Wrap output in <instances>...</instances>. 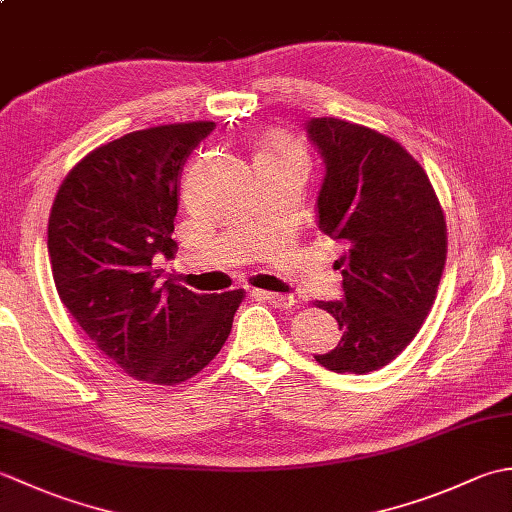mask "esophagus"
I'll list each match as a JSON object with an SVG mask.
<instances>
[{
  "label": "esophagus",
  "mask_w": 512,
  "mask_h": 512,
  "mask_svg": "<svg viewBox=\"0 0 512 512\" xmlns=\"http://www.w3.org/2000/svg\"><path fill=\"white\" fill-rule=\"evenodd\" d=\"M253 295L257 297V299H264V301H268L270 306H275V308H281V310H288V308H292L295 306V297L292 295H279V292H270V290H255Z\"/></svg>",
  "instance_id": "obj_1"
}]
</instances>
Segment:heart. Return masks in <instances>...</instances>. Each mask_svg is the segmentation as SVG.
<instances>
[{
	"label": "heart",
	"mask_w": 512,
	"mask_h": 512,
	"mask_svg": "<svg viewBox=\"0 0 512 512\" xmlns=\"http://www.w3.org/2000/svg\"><path fill=\"white\" fill-rule=\"evenodd\" d=\"M266 149H273V151H288V154H299V147L292 143L288 138H275V143L266 147Z\"/></svg>",
	"instance_id": "b5f03b06"
}]
</instances>
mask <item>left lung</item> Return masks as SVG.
Listing matches in <instances>:
<instances>
[{
    "mask_svg": "<svg viewBox=\"0 0 512 512\" xmlns=\"http://www.w3.org/2000/svg\"><path fill=\"white\" fill-rule=\"evenodd\" d=\"M321 151L319 231L345 255L341 301H314L343 336L314 356L336 374H367L405 350L429 317L447 262V222L420 162L394 138L341 118H312Z\"/></svg>",
    "mask_w": 512,
    "mask_h": 512,
    "instance_id": "left-lung-1",
    "label": "left lung"
}]
</instances>
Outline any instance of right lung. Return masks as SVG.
<instances>
[{"label": "right lung", "mask_w": 512, "mask_h": 512, "mask_svg": "<svg viewBox=\"0 0 512 512\" xmlns=\"http://www.w3.org/2000/svg\"><path fill=\"white\" fill-rule=\"evenodd\" d=\"M215 123L125 134L76 162L54 198L48 255L59 299L99 350L136 380L178 385L209 365L244 290L198 295L162 277L184 160Z\"/></svg>", "instance_id": "add662e5"}]
</instances>
